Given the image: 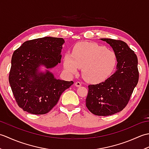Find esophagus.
I'll use <instances>...</instances> for the list:
<instances>
[{"mask_svg":"<svg viewBox=\"0 0 149 149\" xmlns=\"http://www.w3.org/2000/svg\"><path fill=\"white\" fill-rule=\"evenodd\" d=\"M75 86L76 87H80V86H81V83H80V82H79V81H77L76 83H75Z\"/></svg>","mask_w":149,"mask_h":149,"instance_id":"esophagus-1","label":"esophagus"}]
</instances>
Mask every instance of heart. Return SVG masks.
<instances>
[{"label":"heart","instance_id":"heart-1","mask_svg":"<svg viewBox=\"0 0 149 149\" xmlns=\"http://www.w3.org/2000/svg\"><path fill=\"white\" fill-rule=\"evenodd\" d=\"M117 58L115 52L98 44L82 42L73 48L72 54L64 57V67L75 74L82 68V76L86 81L97 83L106 80L115 70Z\"/></svg>","mask_w":149,"mask_h":149}]
</instances>
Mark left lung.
I'll return each mask as SVG.
<instances>
[{"mask_svg": "<svg viewBox=\"0 0 149 149\" xmlns=\"http://www.w3.org/2000/svg\"><path fill=\"white\" fill-rule=\"evenodd\" d=\"M108 43L117 58L115 72L102 83L88 86L86 106L98 116H109L127 106L139 79L138 58L127 43L121 40L100 38Z\"/></svg>", "mask_w": 149, "mask_h": 149, "instance_id": "left-lung-1", "label": "left lung"}]
</instances>
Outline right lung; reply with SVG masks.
<instances>
[{
	"instance_id": "1",
	"label": "right lung",
	"mask_w": 149,
	"mask_h": 149,
	"mask_svg": "<svg viewBox=\"0 0 149 149\" xmlns=\"http://www.w3.org/2000/svg\"><path fill=\"white\" fill-rule=\"evenodd\" d=\"M61 38L44 37L25 42L13 52L9 82L18 106L34 115L54 107L73 81L57 79L50 69L61 63ZM46 68L44 72L40 68Z\"/></svg>"
}]
</instances>
